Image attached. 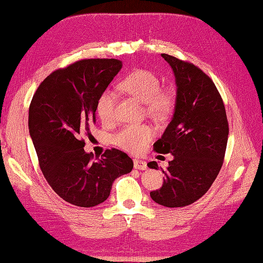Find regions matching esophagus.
I'll return each mask as SVG.
<instances>
[{
	"label": "esophagus",
	"instance_id": "34e87169",
	"mask_svg": "<svg viewBox=\"0 0 263 263\" xmlns=\"http://www.w3.org/2000/svg\"><path fill=\"white\" fill-rule=\"evenodd\" d=\"M134 167H135V170H140V171H145L147 168L146 162L144 160H140V159L134 160Z\"/></svg>",
	"mask_w": 263,
	"mask_h": 263
}]
</instances>
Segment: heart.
<instances>
[{"mask_svg": "<svg viewBox=\"0 0 263 263\" xmlns=\"http://www.w3.org/2000/svg\"><path fill=\"white\" fill-rule=\"evenodd\" d=\"M145 105L148 116L156 119L167 117L174 107L175 97L171 89H160V80L155 73L136 70L123 79L118 87ZM117 95L105 90L97 102V113L103 122H111L116 117ZM153 137V130L145 125H127L113 135V143L128 152L138 153Z\"/></svg>", "mask_w": 263, "mask_h": 263, "instance_id": "obj_1", "label": "heart"}]
</instances>
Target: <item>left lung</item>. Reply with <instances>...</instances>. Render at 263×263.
<instances>
[{
	"label": "left lung",
	"mask_w": 263,
	"mask_h": 263,
	"mask_svg": "<svg viewBox=\"0 0 263 263\" xmlns=\"http://www.w3.org/2000/svg\"><path fill=\"white\" fill-rule=\"evenodd\" d=\"M175 77L176 100L170 125L155 143L158 153H171L159 190L150 196L166 207L187 206L209 191L219 174L227 148L226 108L210 77L193 64L161 53ZM147 166L159 170L156 161Z\"/></svg>",
	"instance_id": "1"
}]
</instances>
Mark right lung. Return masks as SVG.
Segmentation results:
<instances>
[{"instance_id": "1", "label": "right lung", "mask_w": 263, "mask_h": 263, "mask_svg": "<svg viewBox=\"0 0 263 263\" xmlns=\"http://www.w3.org/2000/svg\"><path fill=\"white\" fill-rule=\"evenodd\" d=\"M121 67L118 59H83L52 72L32 98L28 129L40 168L52 190L72 205L102 204L116 178L134 167L117 148L97 160L83 150L82 137L96 123L97 102Z\"/></svg>"}]
</instances>
